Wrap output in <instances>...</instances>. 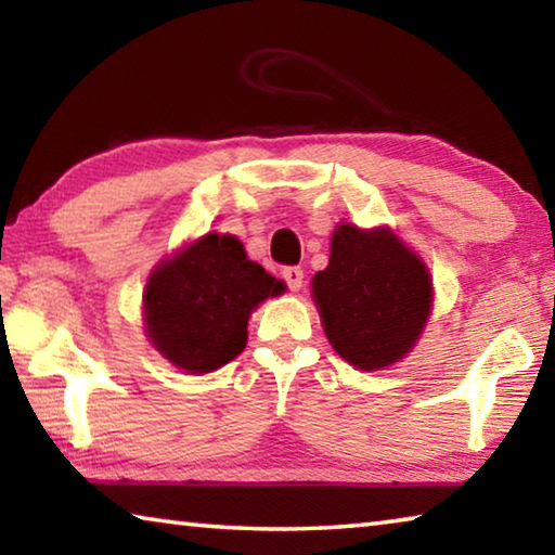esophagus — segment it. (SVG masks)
Wrapping results in <instances>:
<instances>
[{
    "mask_svg": "<svg viewBox=\"0 0 555 555\" xmlns=\"http://www.w3.org/2000/svg\"><path fill=\"white\" fill-rule=\"evenodd\" d=\"M281 276H284L286 286L291 291H298L300 286H304V269L300 267H286L284 271H281Z\"/></svg>",
    "mask_w": 555,
    "mask_h": 555,
    "instance_id": "esophagus-1",
    "label": "esophagus"
}]
</instances>
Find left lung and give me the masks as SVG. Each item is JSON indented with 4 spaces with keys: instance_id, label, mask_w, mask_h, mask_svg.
I'll list each match as a JSON object with an SVG mask.
<instances>
[{
    "instance_id": "8db88e82",
    "label": "left lung",
    "mask_w": 555,
    "mask_h": 555,
    "mask_svg": "<svg viewBox=\"0 0 555 555\" xmlns=\"http://www.w3.org/2000/svg\"><path fill=\"white\" fill-rule=\"evenodd\" d=\"M430 276L387 228L340 224L331 261L313 276V298L337 354L372 372L399 362L428 321Z\"/></svg>"
}]
</instances>
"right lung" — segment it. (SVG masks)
I'll list each match as a JSON object with an SVG mask.
<instances>
[{
	"label": "right lung",
	"mask_w": 555,
	"mask_h": 555,
	"mask_svg": "<svg viewBox=\"0 0 555 555\" xmlns=\"http://www.w3.org/2000/svg\"><path fill=\"white\" fill-rule=\"evenodd\" d=\"M284 288L237 237L208 232L149 279L146 333L176 367L212 372L244 350L249 313Z\"/></svg>",
	"instance_id": "right-lung-1"
}]
</instances>
